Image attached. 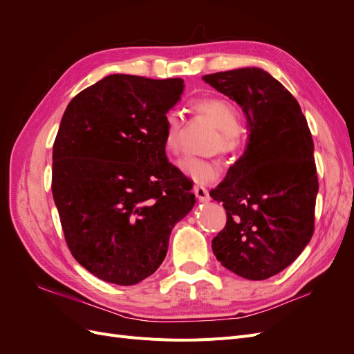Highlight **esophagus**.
<instances>
[{
  "label": "esophagus",
  "instance_id": "34e87169",
  "mask_svg": "<svg viewBox=\"0 0 354 354\" xmlns=\"http://www.w3.org/2000/svg\"><path fill=\"white\" fill-rule=\"evenodd\" d=\"M194 192H195L196 198H198L201 202H208V201H209V194H208V190H207L205 187L196 186V187L194 189Z\"/></svg>",
  "mask_w": 354,
  "mask_h": 354
}]
</instances>
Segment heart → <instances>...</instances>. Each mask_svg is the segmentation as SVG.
Returning a JSON list of instances; mask_svg holds the SVG:
<instances>
[{"instance_id":"obj_1","label":"heart","mask_w":354,"mask_h":354,"mask_svg":"<svg viewBox=\"0 0 354 354\" xmlns=\"http://www.w3.org/2000/svg\"><path fill=\"white\" fill-rule=\"evenodd\" d=\"M192 109L205 116L220 130L212 151H218L221 155H232L238 151L242 121L236 106L221 97H201L192 102ZM162 138L168 153L178 155L183 151V127L177 111H168L165 113ZM178 168L181 173L199 185L211 183L220 176V167L212 159L187 156L180 160Z\"/></svg>"}]
</instances>
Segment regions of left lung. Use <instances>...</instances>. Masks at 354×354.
I'll list each match as a JSON object with an SVG mask.
<instances>
[{"instance_id":"1","label":"left lung","mask_w":354,"mask_h":354,"mask_svg":"<svg viewBox=\"0 0 354 354\" xmlns=\"http://www.w3.org/2000/svg\"><path fill=\"white\" fill-rule=\"evenodd\" d=\"M202 80L241 106L248 130L243 155L209 192L227 216L212 239L214 255L245 279H269L313 236L319 181L312 133L294 95L260 68Z\"/></svg>"}]
</instances>
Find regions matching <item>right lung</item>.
I'll return each mask as SVG.
<instances>
[{"mask_svg": "<svg viewBox=\"0 0 354 354\" xmlns=\"http://www.w3.org/2000/svg\"><path fill=\"white\" fill-rule=\"evenodd\" d=\"M183 82L113 73L78 93L63 113L53 198L73 259L104 282L136 285L153 274L171 230L195 205L162 138Z\"/></svg>", "mask_w": 354, "mask_h": 354, "instance_id": "right-lung-1", "label": "right lung"}]
</instances>
